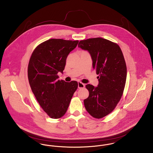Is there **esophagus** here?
I'll list each match as a JSON object with an SVG mask.
<instances>
[{
  "instance_id": "1",
  "label": "esophagus",
  "mask_w": 153,
  "mask_h": 153,
  "mask_svg": "<svg viewBox=\"0 0 153 153\" xmlns=\"http://www.w3.org/2000/svg\"><path fill=\"white\" fill-rule=\"evenodd\" d=\"M85 87V84L82 82H78V88H83Z\"/></svg>"
}]
</instances>
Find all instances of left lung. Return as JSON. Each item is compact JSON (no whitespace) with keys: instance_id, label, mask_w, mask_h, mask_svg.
Masks as SVG:
<instances>
[{"instance_id":"obj_1","label":"left lung","mask_w":153,"mask_h":153,"mask_svg":"<svg viewBox=\"0 0 153 153\" xmlns=\"http://www.w3.org/2000/svg\"><path fill=\"white\" fill-rule=\"evenodd\" d=\"M78 46L89 52L98 74V87L85 85L89 95L84 106L93 117L104 118L114 111L123 93L127 68L123 53L117 43L102 38L82 40Z\"/></svg>"}]
</instances>
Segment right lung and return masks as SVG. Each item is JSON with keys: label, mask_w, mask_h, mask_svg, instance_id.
<instances>
[{"label": "right lung", "mask_w": 153, "mask_h": 153, "mask_svg": "<svg viewBox=\"0 0 153 153\" xmlns=\"http://www.w3.org/2000/svg\"><path fill=\"white\" fill-rule=\"evenodd\" d=\"M79 41L50 39L38 45L32 53L28 66L31 90L42 109L50 118L59 119L66 112L78 87L76 81L58 80L66 58Z\"/></svg>", "instance_id": "1"}]
</instances>
